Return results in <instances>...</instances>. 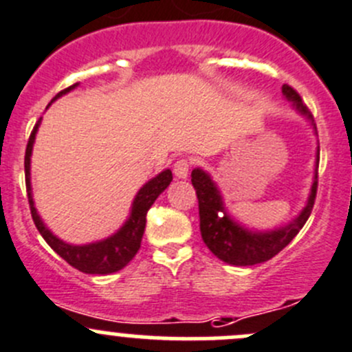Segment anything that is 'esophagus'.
Wrapping results in <instances>:
<instances>
[{"mask_svg": "<svg viewBox=\"0 0 352 352\" xmlns=\"http://www.w3.org/2000/svg\"><path fill=\"white\" fill-rule=\"evenodd\" d=\"M190 162L187 158H180L173 163V173H175L177 179H187L189 175Z\"/></svg>", "mask_w": 352, "mask_h": 352, "instance_id": "1", "label": "esophagus"}]
</instances>
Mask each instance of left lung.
<instances>
[{"instance_id":"8db88e82","label":"left lung","mask_w":352,"mask_h":352,"mask_svg":"<svg viewBox=\"0 0 352 352\" xmlns=\"http://www.w3.org/2000/svg\"><path fill=\"white\" fill-rule=\"evenodd\" d=\"M282 93L289 101H292L299 113L313 122L308 107L302 103L301 96L292 89L291 85L284 84ZM313 127H315V124H313ZM316 155L320 156V148ZM190 177H192L190 182L196 189L197 203H199L201 237L217 258L228 263V265H235V267H251V265L268 261L275 254H278L308 221L313 204H315L316 189H318V165H316L311 194L308 197V204L299 213V217H296L291 223L275 228V230L256 232L248 230L228 217L220 190L206 172H203L201 168H194Z\"/></svg>"}]
</instances>
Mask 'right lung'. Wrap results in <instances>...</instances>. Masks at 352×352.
<instances>
[{"instance_id": "right-lung-1", "label": "right lung", "mask_w": 352, "mask_h": 352, "mask_svg": "<svg viewBox=\"0 0 352 352\" xmlns=\"http://www.w3.org/2000/svg\"><path fill=\"white\" fill-rule=\"evenodd\" d=\"M77 84L70 85L67 89L60 91L56 96L51 100L53 103L54 100H58L60 96L67 94L68 91L75 89ZM41 118L37 120V124L34 125L32 132H30L29 142H27L25 148V186H27V196H29V206H30V214H32V220L36 223L37 230L43 235L44 241L50 244V248L53 249L56 254H60L68 265H72L74 268H77L78 272H84V274L91 275H108L115 274V272L122 270L124 267H127L129 263L132 261L135 254H138L139 248H141L142 234H144L146 228V214L148 210L153 206V203L156 201V197L170 186L172 182V172L165 170L160 175H156L155 179L149 180L146 186L141 187V190L135 196L134 203H132V211L129 220L125 221L124 227L113 234L111 237L104 239V241L93 242V244H84V245H72L63 242L61 239H58L56 235L51 234L50 228L43 223L41 217L37 214L36 206H34L32 201V190H30V155H32V146L34 139H36L37 127H39Z\"/></svg>"}]
</instances>
